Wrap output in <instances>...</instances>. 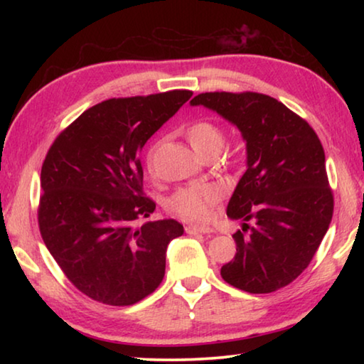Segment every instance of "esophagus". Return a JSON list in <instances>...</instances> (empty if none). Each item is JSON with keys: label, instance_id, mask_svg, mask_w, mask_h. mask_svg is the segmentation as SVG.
Instances as JSON below:
<instances>
[{"label": "esophagus", "instance_id": "obj_1", "mask_svg": "<svg viewBox=\"0 0 364 364\" xmlns=\"http://www.w3.org/2000/svg\"><path fill=\"white\" fill-rule=\"evenodd\" d=\"M186 232L188 234H207L212 232L210 228H204V226H186Z\"/></svg>", "mask_w": 364, "mask_h": 364}]
</instances>
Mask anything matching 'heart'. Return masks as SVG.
<instances>
[{
  "mask_svg": "<svg viewBox=\"0 0 364 364\" xmlns=\"http://www.w3.org/2000/svg\"><path fill=\"white\" fill-rule=\"evenodd\" d=\"M186 136L193 149L204 156L207 152H220L225 143V133L212 122L199 120L186 130ZM154 147L147 152V168L152 170ZM220 189L215 184L194 183L178 189L170 197L168 208L178 217L191 223H204L210 218L213 207L220 200Z\"/></svg>",
  "mask_w": 364,
  "mask_h": 364,
  "instance_id": "b5f03b06",
  "label": "heart"
}]
</instances>
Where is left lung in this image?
<instances>
[{"instance_id":"1","label":"left lung","mask_w":364,"mask_h":364,"mask_svg":"<svg viewBox=\"0 0 364 364\" xmlns=\"http://www.w3.org/2000/svg\"><path fill=\"white\" fill-rule=\"evenodd\" d=\"M191 106L236 125L247 147V170L226 208L228 217L244 221L242 231L232 234L236 255L221 267V278L250 294L291 284L315 257L334 212L318 134L262 93H202Z\"/></svg>"}]
</instances>
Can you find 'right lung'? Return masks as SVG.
I'll use <instances>...</instances> for the list:
<instances>
[{
	"mask_svg": "<svg viewBox=\"0 0 364 364\" xmlns=\"http://www.w3.org/2000/svg\"><path fill=\"white\" fill-rule=\"evenodd\" d=\"M193 91L107 100L54 139L41 167L38 225L49 254L73 286L127 306L159 287L176 220H136L156 210L144 196L139 152Z\"/></svg>",
	"mask_w": 364,
	"mask_h": 364,
	"instance_id": "obj_1",
	"label": "right lung"
}]
</instances>
